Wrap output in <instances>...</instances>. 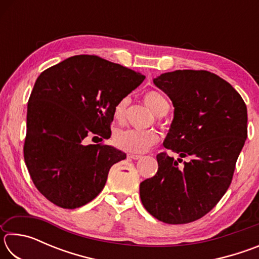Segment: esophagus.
I'll list each match as a JSON object with an SVG mask.
<instances>
[{"instance_id":"obj_1","label":"esophagus","mask_w":259,"mask_h":259,"mask_svg":"<svg viewBox=\"0 0 259 259\" xmlns=\"http://www.w3.org/2000/svg\"><path fill=\"white\" fill-rule=\"evenodd\" d=\"M128 157H130V159H133V160H138V159H140V157H142V155L133 154V153H130V154H128Z\"/></svg>"}]
</instances>
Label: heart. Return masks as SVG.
I'll use <instances>...</instances> for the list:
<instances>
[{
  "label": "heart",
  "instance_id": "heart-1",
  "mask_svg": "<svg viewBox=\"0 0 259 259\" xmlns=\"http://www.w3.org/2000/svg\"><path fill=\"white\" fill-rule=\"evenodd\" d=\"M144 102L150 107L156 116H164L169 112L168 100L159 91L150 90L144 95ZM131 99L129 96L121 98L116 103L113 111V116L116 122L123 123L128 113ZM114 145L117 148L133 153V154H140L150 150L152 146L159 142V135L154 130H137V129H125L115 133L113 137Z\"/></svg>",
  "mask_w": 259,
  "mask_h": 259
}]
</instances>
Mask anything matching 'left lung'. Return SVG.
<instances>
[{"label":"left lung","mask_w":259,"mask_h":259,"mask_svg":"<svg viewBox=\"0 0 259 259\" xmlns=\"http://www.w3.org/2000/svg\"><path fill=\"white\" fill-rule=\"evenodd\" d=\"M154 84L169 96L175 116L163 145L181 155H156L155 176L140 183V200L166 224H187L207 214L230 187L247 139V106L229 82L208 71L161 74ZM183 157L191 160L181 163Z\"/></svg>","instance_id":"left-lung-1"}]
</instances>
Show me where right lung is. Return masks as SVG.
I'll return each mask as SVG.
<instances>
[{
	"label": "right lung",
	"mask_w": 259,
	"mask_h": 259,
	"mask_svg": "<svg viewBox=\"0 0 259 259\" xmlns=\"http://www.w3.org/2000/svg\"><path fill=\"white\" fill-rule=\"evenodd\" d=\"M145 76L94 55H78L46 69L27 105L24 159L35 187L64 209H75L97 196L111 166L125 153L105 144L113 111Z\"/></svg>",
	"instance_id": "right-lung-1"
}]
</instances>
